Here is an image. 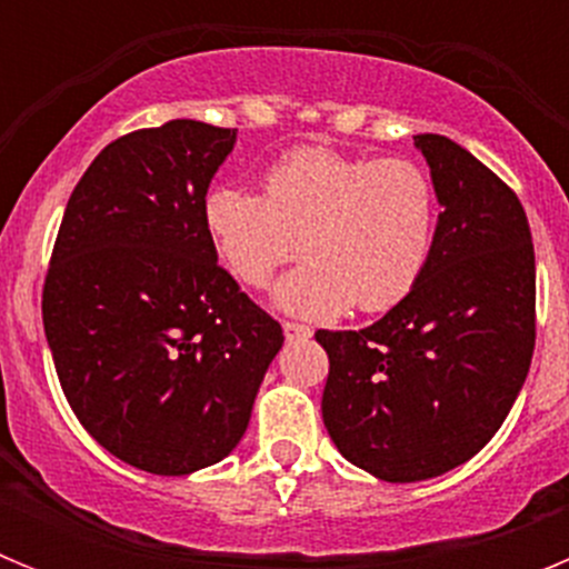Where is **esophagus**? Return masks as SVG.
Wrapping results in <instances>:
<instances>
[{"label": "esophagus", "mask_w": 569, "mask_h": 569, "mask_svg": "<svg viewBox=\"0 0 569 569\" xmlns=\"http://www.w3.org/2000/svg\"><path fill=\"white\" fill-rule=\"evenodd\" d=\"M281 328H284V339L288 341H308L313 336V330L308 325H299V321H284Z\"/></svg>", "instance_id": "34e87169"}]
</instances>
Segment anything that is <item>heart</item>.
I'll return each instance as SVG.
<instances>
[{
	"label": "heart",
	"instance_id": "b5f03b06",
	"mask_svg": "<svg viewBox=\"0 0 569 569\" xmlns=\"http://www.w3.org/2000/svg\"><path fill=\"white\" fill-rule=\"evenodd\" d=\"M204 224L224 264L250 288H264L301 248L308 264L276 288L290 313L330 319L350 305L381 313L430 264L439 196L413 159L296 148L270 164L264 196L241 184L210 190Z\"/></svg>",
	"mask_w": 569,
	"mask_h": 569
}]
</instances>
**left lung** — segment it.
<instances>
[{
	"mask_svg": "<svg viewBox=\"0 0 569 569\" xmlns=\"http://www.w3.org/2000/svg\"><path fill=\"white\" fill-rule=\"evenodd\" d=\"M439 233L425 276L365 330H319L321 419L350 465L425 481L496 436L536 347V253L519 196L470 150L421 133Z\"/></svg>",
	"mask_w": 569,
	"mask_h": 569,
	"instance_id": "left-lung-1",
	"label": "left lung"
}]
</instances>
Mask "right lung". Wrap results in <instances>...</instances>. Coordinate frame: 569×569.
<instances>
[{
  "instance_id": "add662e5",
  "label": "right lung",
  "mask_w": 569,
  "mask_h": 569,
  "mask_svg": "<svg viewBox=\"0 0 569 569\" xmlns=\"http://www.w3.org/2000/svg\"><path fill=\"white\" fill-rule=\"evenodd\" d=\"M236 130L173 119L119 136L59 224L42 321L70 410L136 470L188 476L248 430L281 325L219 264L204 196Z\"/></svg>"
}]
</instances>
